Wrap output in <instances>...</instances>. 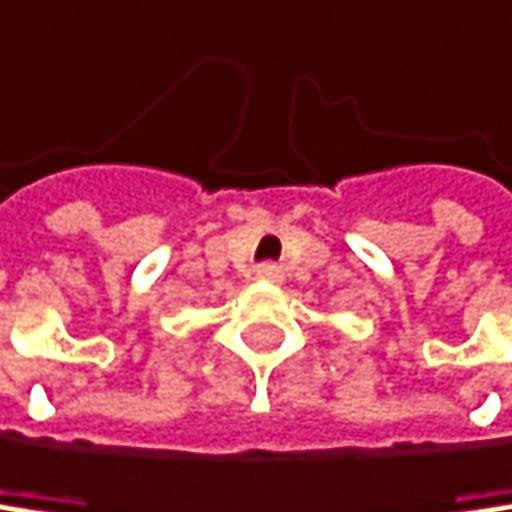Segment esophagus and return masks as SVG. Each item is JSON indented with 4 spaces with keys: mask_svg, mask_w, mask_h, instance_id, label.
I'll use <instances>...</instances> for the list:
<instances>
[{
    "mask_svg": "<svg viewBox=\"0 0 512 512\" xmlns=\"http://www.w3.org/2000/svg\"><path fill=\"white\" fill-rule=\"evenodd\" d=\"M282 267L279 264H273V261H267V264H261L258 267V279H264V282H282Z\"/></svg>",
    "mask_w": 512,
    "mask_h": 512,
    "instance_id": "esophagus-1",
    "label": "esophagus"
}]
</instances>
